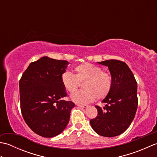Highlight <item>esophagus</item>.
Returning a JSON list of instances; mask_svg holds the SVG:
<instances>
[{"label": "esophagus", "mask_w": 157, "mask_h": 157, "mask_svg": "<svg viewBox=\"0 0 157 157\" xmlns=\"http://www.w3.org/2000/svg\"><path fill=\"white\" fill-rule=\"evenodd\" d=\"M77 106H78V107H80V108H86L88 107V105H80V104H78Z\"/></svg>", "instance_id": "esophagus-1"}]
</instances>
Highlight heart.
<instances>
[{"mask_svg":"<svg viewBox=\"0 0 157 157\" xmlns=\"http://www.w3.org/2000/svg\"><path fill=\"white\" fill-rule=\"evenodd\" d=\"M74 71V75L67 71L63 73L61 78L63 87L69 93L75 91L79 83L84 82V90L73 93L70 96L74 102L86 104L96 98L98 100L105 98L111 92L112 77L109 72L102 71L100 67L84 63L75 67Z\"/></svg>","mask_w":157,"mask_h":157,"instance_id":"obj_1","label":"heart"}]
</instances>
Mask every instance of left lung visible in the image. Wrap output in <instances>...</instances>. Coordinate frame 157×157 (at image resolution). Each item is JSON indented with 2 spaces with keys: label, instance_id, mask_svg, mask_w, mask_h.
Instances as JSON below:
<instances>
[{
  "label": "left lung",
  "instance_id": "left-lung-1",
  "mask_svg": "<svg viewBox=\"0 0 157 157\" xmlns=\"http://www.w3.org/2000/svg\"><path fill=\"white\" fill-rule=\"evenodd\" d=\"M108 67L113 79L109 94L103 108L95 106L98 115L90 120L92 129L105 137H114L124 132L134 119L138 108L137 82L125 63L119 60L98 62Z\"/></svg>",
  "mask_w": 157,
  "mask_h": 157
}]
</instances>
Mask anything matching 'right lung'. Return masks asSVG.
Here are the masks:
<instances>
[{
  "label": "right lung",
  "mask_w": 157,
  "mask_h": 157,
  "mask_svg": "<svg viewBox=\"0 0 157 157\" xmlns=\"http://www.w3.org/2000/svg\"><path fill=\"white\" fill-rule=\"evenodd\" d=\"M67 61L43 56L31 63L19 80L20 106L29 128L45 138L57 136L68 124L75 104L63 100L67 92L61 84Z\"/></svg>",
  "instance_id": "add662e5"
}]
</instances>
